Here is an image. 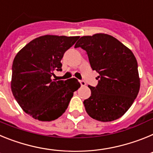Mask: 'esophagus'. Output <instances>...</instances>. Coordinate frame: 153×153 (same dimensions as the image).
<instances>
[{"mask_svg": "<svg viewBox=\"0 0 153 153\" xmlns=\"http://www.w3.org/2000/svg\"><path fill=\"white\" fill-rule=\"evenodd\" d=\"M79 83H80L81 86H86V82L84 80H79Z\"/></svg>", "mask_w": 153, "mask_h": 153, "instance_id": "esophagus-1", "label": "esophagus"}]
</instances>
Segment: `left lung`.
Wrapping results in <instances>:
<instances>
[{
	"instance_id": "8db88e82",
	"label": "left lung",
	"mask_w": 153,
	"mask_h": 153,
	"mask_svg": "<svg viewBox=\"0 0 153 153\" xmlns=\"http://www.w3.org/2000/svg\"><path fill=\"white\" fill-rule=\"evenodd\" d=\"M75 48L86 51L98 84L88 86L91 96L83 101L86 113L101 122L120 118L129 109L140 87L136 59L132 51L105 33L80 37Z\"/></svg>"
}]
</instances>
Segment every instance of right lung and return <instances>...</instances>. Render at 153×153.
Returning <instances> with one entry per match:
<instances>
[{"label":"right lung","mask_w":153,"mask_h":153,"mask_svg":"<svg viewBox=\"0 0 153 153\" xmlns=\"http://www.w3.org/2000/svg\"><path fill=\"white\" fill-rule=\"evenodd\" d=\"M79 36L45 35L31 40L17 53L12 65L11 90L24 112L40 121H52L67 109L80 84L76 78L53 79L61 71L64 53Z\"/></svg>","instance_id":"1"}]
</instances>
